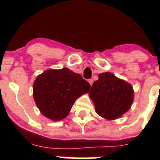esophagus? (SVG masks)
<instances>
[{
    "label": "esophagus",
    "mask_w": 160,
    "mask_h": 160,
    "mask_svg": "<svg viewBox=\"0 0 160 160\" xmlns=\"http://www.w3.org/2000/svg\"><path fill=\"white\" fill-rule=\"evenodd\" d=\"M88 82H89V83L90 84V86H92V83H93V80H92V79H90V80H88Z\"/></svg>",
    "instance_id": "34e87169"
}]
</instances>
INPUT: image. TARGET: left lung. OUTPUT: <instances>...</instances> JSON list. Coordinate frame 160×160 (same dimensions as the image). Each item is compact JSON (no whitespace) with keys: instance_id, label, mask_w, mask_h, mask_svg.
<instances>
[{"instance_id":"1","label":"left lung","mask_w":160,"mask_h":160,"mask_svg":"<svg viewBox=\"0 0 160 160\" xmlns=\"http://www.w3.org/2000/svg\"><path fill=\"white\" fill-rule=\"evenodd\" d=\"M89 95L95 112L108 120L122 117L131 108L134 100L132 86L111 72L98 74Z\"/></svg>"}]
</instances>
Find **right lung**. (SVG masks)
Here are the masks:
<instances>
[{
	"mask_svg": "<svg viewBox=\"0 0 160 160\" xmlns=\"http://www.w3.org/2000/svg\"><path fill=\"white\" fill-rule=\"evenodd\" d=\"M90 87L81 75L68 68L48 69L34 80L33 97L42 114L59 121L68 115L76 99L89 92Z\"/></svg>",
	"mask_w": 160,
	"mask_h": 160,
	"instance_id": "right-lung-1",
	"label": "right lung"
}]
</instances>
